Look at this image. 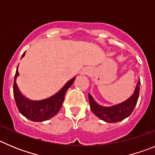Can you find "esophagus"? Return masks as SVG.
<instances>
[{
  "label": "esophagus",
  "mask_w": 155,
  "mask_h": 155,
  "mask_svg": "<svg viewBox=\"0 0 155 155\" xmlns=\"http://www.w3.org/2000/svg\"><path fill=\"white\" fill-rule=\"evenodd\" d=\"M88 72H89V70H87V69H86V70L84 71L85 74H86V73H88Z\"/></svg>",
  "instance_id": "esophagus-1"
}]
</instances>
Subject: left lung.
Segmentation results:
<instances>
[{"label": "left lung", "mask_w": 155, "mask_h": 155, "mask_svg": "<svg viewBox=\"0 0 155 155\" xmlns=\"http://www.w3.org/2000/svg\"><path fill=\"white\" fill-rule=\"evenodd\" d=\"M140 81H139L137 83L134 93L127 100L110 107L100 106L94 101L91 95L88 94L92 112L100 119L107 123H116L124 120L131 114L137 103L140 92Z\"/></svg>", "instance_id": "8db88e82"}]
</instances>
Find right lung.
<instances>
[{
    "label": "right lung",
    "mask_w": 155,
    "mask_h": 155,
    "mask_svg": "<svg viewBox=\"0 0 155 155\" xmlns=\"http://www.w3.org/2000/svg\"><path fill=\"white\" fill-rule=\"evenodd\" d=\"M25 52H24L22 57H24ZM18 76V71L17 68L15 76L13 86V93L15 103L19 112L25 116L26 118L35 122H42L47 120L55 115L59 111L63 103L65 94L69 87L74 83L76 77L72 78L64 86L59 92L49 97L48 99L39 101H32L28 100L22 96L17 86L16 78Z\"/></svg>",
    "instance_id": "obj_1"
}]
</instances>
